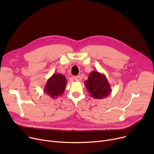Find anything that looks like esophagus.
I'll return each mask as SVG.
<instances>
[{"label": "esophagus", "mask_w": 154, "mask_h": 154, "mask_svg": "<svg viewBox=\"0 0 154 154\" xmlns=\"http://www.w3.org/2000/svg\"><path fill=\"white\" fill-rule=\"evenodd\" d=\"M74 79L76 80V81H79V80H81V77H80V76H79V75L74 77Z\"/></svg>", "instance_id": "34e87169"}]
</instances>
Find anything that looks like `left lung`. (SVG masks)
<instances>
[{"label":"left lung","mask_w":154,"mask_h":154,"mask_svg":"<svg viewBox=\"0 0 154 154\" xmlns=\"http://www.w3.org/2000/svg\"><path fill=\"white\" fill-rule=\"evenodd\" d=\"M85 85L91 96L94 99L106 98L110 94V85L106 75L97 71H92L85 82Z\"/></svg>","instance_id":"left-lung-1"}]
</instances>
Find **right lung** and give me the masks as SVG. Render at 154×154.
Returning <instances> with one entry per match:
<instances>
[{"label":"right lung","instance_id":"obj_1","mask_svg":"<svg viewBox=\"0 0 154 154\" xmlns=\"http://www.w3.org/2000/svg\"><path fill=\"white\" fill-rule=\"evenodd\" d=\"M67 81L65 75L60 74H54L48 79L44 91L51 98L57 99L58 96L63 93Z\"/></svg>","mask_w":154,"mask_h":154}]
</instances>
